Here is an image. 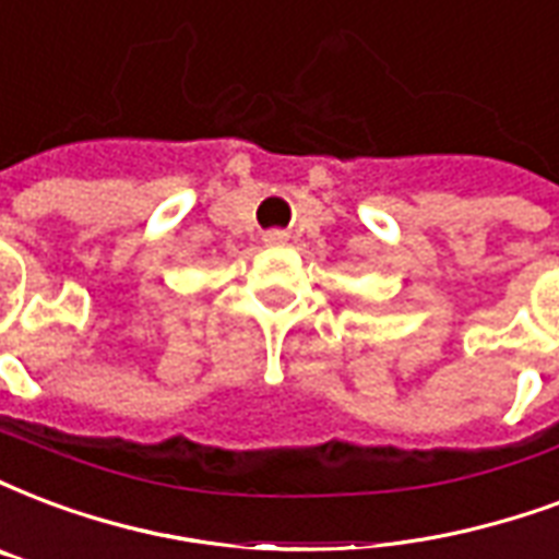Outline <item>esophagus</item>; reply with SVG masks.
Segmentation results:
<instances>
[{"label": "esophagus", "mask_w": 559, "mask_h": 559, "mask_svg": "<svg viewBox=\"0 0 559 559\" xmlns=\"http://www.w3.org/2000/svg\"><path fill=\"white\" fill-rule=\"evenodd\" d=\"M264 245L267 247L288 245V235H285L283 229H271V233H264Z\"/></svg>", "instance_id": "obj_1"}]
</instances>
